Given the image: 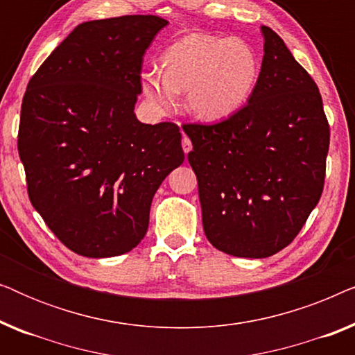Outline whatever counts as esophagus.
<instances>
[{"label":"esophagus","mask_w":355,"mask_h":355,"mask_svg":"<svg viewBox=\"0 0 355 355\" xmlns=\"http://www.w3.org/2000/svg\"><path fill=\"white\" fill-rule=\"evenodd\" d=\"M182 150H184V153H189L192 150V142H191V139L187 137V135H184L182 137Z\"/></svg>","instance_id":"obj_1"}]
</instances>
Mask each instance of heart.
Listing matches in <instances>:
<instances>
[{
	"instance_id": "1",
	"label": "heart",
	"mask_w": 355,
	"mask_h": 355,
	"mask_svg": "<svg viewBox=\"0 0 355 355\" xmlns=\"http://www.w3.org/2000/svg\"><path fill=\"white\" fill-rule=\"evenodd\" d=\"M162 72L142 74L145 100L158 113L176 108L178 94L187 92V110L202 121L227 119L254 94L260 61L244 40L196 32L171 43L159 56Z\"/></svg>"
}]
</instances>
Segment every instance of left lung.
<instances>
[{
  "label": "left lung",
  "mask_w": 355,
  "mask_h": 355,
  "mask_svg": "<svg viewBox=\"0 0 355 355\" xmlns=\"http://www.w3.org/2000/svg\"><path fill=\"white\" fill-rule=\"evenodd\" d=\"M260 77L245 106L216 124H184L203 231L213 247L265 259L299 234L323 192L329 125L318 87L283 38L261 26Z\"/></svg>",
  "instance_id": "obj_1"
}]
</instances>
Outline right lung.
<instances>
[{
    "mask_svg": "<svg viewBox=\"0 0 355 355\" xmlns=\"http://www.w3.org/2000/svg\"><path fill=\"white\" fill-rule=\"evenodd\" d=\"M164 26L158 16L80 24L24 95L17 148L28 198L58 239L89 259L144 239L155 192L184 162L176 124L134 113L144 55Z\"/></svg>",
    "mask_w": 355,
    "mask_h": 355,
    "instance_id": "obj_1",
    "label": "right lung"
}]
</instances>
